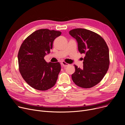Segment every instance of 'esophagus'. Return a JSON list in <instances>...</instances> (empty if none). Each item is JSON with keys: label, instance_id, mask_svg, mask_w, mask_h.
Masks as SVG:
<instances>
[{"label": "esophagus", "instance_id": "34e87169", "mask_svg": "<svg viewBox=\"0 0 125 125\" xmlns=\"http://www.w3.org/2000/svg\"><path fill=\"white\" fill-rule=\"evenodd\" d=\"M61 65H62V66H63V67H65L68 66V65H69L68 64H67V63H66L65 62H64V61H62L61 62Z\"/></svg>", "mask_w": 125, "mask_h": 125}]
</instances>
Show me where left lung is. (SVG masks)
<instances>
[{
	"mask_svg": "<svg viewBox=\"0 0 125 125\" xmlns=\"http://www.w3.org/2000/svg\"><path fill=\"white\" fill-rule=\"evenodd\" d=\"M78 43V51L85 54L83 68L75 65V72L71 77L77 86L90 88L100 83L106 74L110 63L109 49L104 39L89 30L76 28L69 31Z\"/></svg>",
	"mask_w": 125,
	"mask_h": 125,
	"instance_id": "8db88e82",
	"label": "left lung"
}]
</instances>
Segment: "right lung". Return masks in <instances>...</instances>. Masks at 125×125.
<instances>
[{"instance_id": "1", "label": "right lung", "mask_w": 125, "mask_h": 125, "mask_svg": "<svg viewBox=\"0 0 125 125\" xmlns=\"http://www.w3.org/2000/svg\"><path fill=\"white\" fill-rule=\"evenodd\" d=\"M61 32L48 29L37 30L22 42L18 58L19 69L23 79L30 87L46 91L54 87L59 73V62L48 63L44 59L52 48L55 39Z\"/></svg>"}]
</instances>
